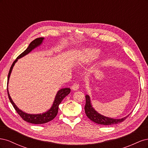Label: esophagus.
Instances as JSON below:
<instances>
[{
	"label": "esophagus",
	"instance_id": "esophagus-1",
	"mask_svg": "<svg viewBox=\"0 0 148 148\" xmlns=\"http://www.w3.org/2000/svg\"><path fill=\"white\" fill-rule=\"evenodd\" d=\"M71 89H72V90L73 91H77L79 89V84L77 83H74L72 86H71Z\"/></svg>",
	"mask_w": 148,
	"mask_h": 148
}]
</instances>
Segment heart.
<instances>
[{"mask_svg":"<svg viewBox=\"0 0 148 148\" xmlns=\"http://www.w3.org/2000/svg\"><path fill=\"white\" fill-rule=\"evenodd\" d=\"M101 51L96 48H89L84 52V60L86 62H91L97 59L100 56Z\"/></svg>","mask_w":148,"mask_h":148,"instance_id":"obj_1","label":"heart"}]
</instances>
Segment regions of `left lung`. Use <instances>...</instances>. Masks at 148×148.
Masks as SVG:
<instances>
[{"mask_svg": "<svg viewBox=\"0 0 148 148\" xmlns=\"http://www.w3.org/2000/svg\"><path fill=\"white\" fill-rule=\"evenodd\" d=\"M86 104L84 106L85 113L86 114L87 117L92 120V122H95L97 124L104 125H111L118 124L119 123L122 122L125 119L128 117L129 115L122 119H112L110 117H106L98 113L93 108L92 106L90 97L88 95H86Z\"/></svg>", "mask_w": 148, "mask_h": 148, "instance_id": "8db88e82", "label": "left lung"}]
</instances>
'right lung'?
<instances>
[{
    "label": "right lung",
    "instance_id": "right-lung-1",
    "mask_svg": "<svg viewBox=\"0 0 148 148\" xmlns=\"http://www.w3.org/2000/svg\"><path fill=\"white\" fill-rule=\"evenodd\" d=\"M44 39V38H39L37 39H35L34 41L31 42L27 49L26 50L22 52L21 54L18 56V57L16 59V60L13 62L12 64L10 69L9 70V73L8 75V78H7V93H8V96L9 98V100L10 102L12 103V106L14 107L15 110L17 112V113L20 115V117L23 119L25 121L31 123H34V124H43L46 123L48 122H50L52 120L54 119L58 113V109H59V106L61 103L64 98L70 94V89L68 88H62L60 90L58 91L57 93L56 94L54 101H53L52 107L49 109L46 112L42 113V114H30L26 113L25 112L22 111L20 110L16 104L13 102V100L10 96V94L8 92V82H9V78L10 77V75L12 73V71L13 70V66H14L16 62L18 61V59H20V58L25 56L29 53L30 52L32 51L33 49L36 48L37 47L41 45V44L43 42V40Z\"/></svg>",
    "mask_w": 148,
    "mask_h": 148
}]
</instances>
